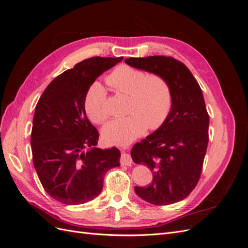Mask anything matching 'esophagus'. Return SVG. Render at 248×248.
I'll return each mask as SVG.
<instances>
[{"label":"esophagus","instance_id":"esophagus-1","mask_svg":"<svg viewBox=\"0 0 248 248\" xmlns=\"http://www.w3.org/2000/svg\"><path fill=\"white\" fill-rule=\"evenodd\" d=\"M121 163L124 164V166H131L132 164V159L129 154H127L125 152V149H122V156H121Z\"/></svg>","mask_w":248,"mask_h":248}]
</instances>
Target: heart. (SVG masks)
<instances>
[{"label": "heart", "mask_w": 248, "mask_h": 248, "mask_svg": "<svg viewBox=\"0 0 248 248\" xmlns=\"http://www.w3.org/2000/svg\"><path fill=\"white\" fill-rule=\"evenodd\" d=\"M107 84L118 93L129 95V115L111 120L103 127L102 136L108 144H127L147 128L157 129L167 120L172 106V92L163 77L121 65L108 74ZM85 109L94 123L101 124L108 120V95L99 82H94L88 90Z\"/></svg>", "instance_id": "b5f03b06"}]
</instances>
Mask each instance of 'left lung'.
<instances>
[{
	"label": "left lung",
	"instance_id": "left-lung-1",
	"mask_svg": "<svg viewBox=\"0 0 248 248\" xmlns=\"http://www.w3.org/2000/svg\"><path fill=\"white\" fill-rule=\"evenodd\" d=\"M125 63L163 77L170 86L172 106L164 123L131 150L132 160L153 172L152 183L134 187L144 201L170 205L184 200L197 186L209 140V115L198 81L175 58H128Z\"/></svg>",
	"mask_w": 248,
	"mask_h": 248
}]
</instances>
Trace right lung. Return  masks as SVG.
Instances as JSON below:
<instances>
[{
    "label": "right lung",
    "mask_w": 248,
    "mask_h": 248,
    "mask_svg": "<svg viewBox=\"0 0 248 248\" xmlns=\"http://www.w3.org/2000/svg\"><path fill=\"white\" fill-rule=\"evenodd\" d=\"M122 60H84L52 80L36 106L31 133L34 168L44 190L65 205L95 199L107 171L120 166L117 148L95 147L99 133L87 118L85 97L95 79Z\"/></svg>",
    "instance_id": "obj_1"
}]
</instances>
